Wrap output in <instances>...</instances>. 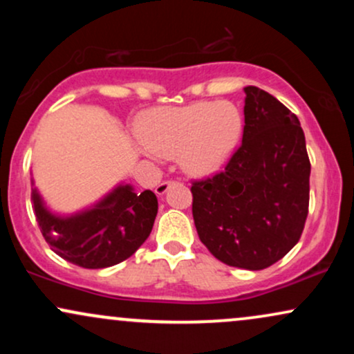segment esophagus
I'll use <instances>...</instances> for the list:
<instances>
[{
    "mask_svg": "<svg viewBox=\"0 0 354 354\" xmlns=\"http://www.w3.org/2000/svg\"><path fill=\"white\" fill-rule=\"evenodd\" d=\"M174 183H178V181H173V180H166V181H161L160 185L156 186V189H154V193H156L158 196H163V194H165L166 191H168L169 188H171V186L174 185Z\"/></svg>",
    "mask_w": 354,
    "mask_h": 354,
    "instance_id": "esophagus-1",
    "label": "esophagus"
}]
</instances>
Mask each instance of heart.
<instances>
[{"mask_svg":"<svg viewBox=\"0 0 354 354\" xmlns=\"http://www.w3.org/2000/svg\"><path fill=\"white\" fill-rule=\"evenodd\" d=\"M243 115L230 101H196L180 108L156 109L141 124V138L153 153L180 154L183 169L213 173L234 153L241 140Z\"/></svg>","mask_w":354,"mask_h":354,"instance_id":"b5f03b06","label":"heart"}]
</instances>
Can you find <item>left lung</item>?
I'll return each instance as SVG.
<instances>
[{
	"label": "left lung",
	"mask_w": 354,
	"mask_h": 354,
	"mask_svg": "<svg viewBox=\"0 0 354 354\" xmlns=\"http://www.w3.org/2000/svg\"><path fill=\"white\" fill-rule=\"evenodd\" d=\"M243 141L225 169L193 181L198 236L225 265L265 270L301 238L311 165L295 113L270 93L245 88Z\"/></svg>",
	"instance_id": "obj_1"
}]
</instances>
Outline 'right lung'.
Segmentation results:
<instances>
[{"mask_svg":"<svg viewBox=\"0 0 354 354\" xmlns=\"http://www.w3.org/2000/svg\"><path fill=\"white\" fill-rule=\"evenodd\" d=\"M36 221L56 254L73 265L100 270L124 261L146 241L158 213L153 191L136 193L120 185L93 208L56 216L46 209L36 189L31 191Z\"/></svg>","mask_w":354,"mask_h":354,"instance_id":"add662e5","label":"right lung"}]
</instances>
